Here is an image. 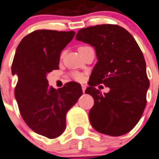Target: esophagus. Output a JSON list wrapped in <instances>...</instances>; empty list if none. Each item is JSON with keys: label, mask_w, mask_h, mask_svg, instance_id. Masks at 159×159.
Segmentation results:
<instances>
[{"label": "esophagus", "mask_w": 159, "mask_h": 159, "mask_svg": "<svg viewBox=\"0 0 159 159\" xmlns=\"http://www.w3.org/2000/svg\"><path fill=\"white\" fill-rule=\"evenodd\" d=\"M85 89H86V86L84 85H82V91H83V92H84V93H85Z\"/></svg>", "instance_id": "obj_1"}]
</instances>
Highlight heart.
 <instances>
[{
    "label": "heart",
    "instance_id": "1",
    "mask_svg": "<svg viewBox=\"0 0 159 159\" xmlns=\"http://www.w3.org/2000/svg\"><path fill=\"white\" fill-rule=\"evenodd\" d=\"M84 47H85V46H82L80 48H84ZM70 76L72 77V79H74V80H76V81L81 82L84 80V74L80 73V72H78V71H73V72H71Z\"/></svg>",
    "mask_w": 159,
    "mask_h": 159
}]
</instances>
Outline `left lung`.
Wrapping results in <instances>:
<instances>
[{"instance_id": "obj_1", "label": "left lung", "mask_w": 159, "mask_h": 159, "mask_svg": "<svg viewBox=\"0 0 159 159\" xmlns=\"http://www.w3.org/2000/svg\"><path fill=\"white\" fill-rule=\"evenodd\" d=\"M76 39L93 46L98 57L85 92L94 99L91 124L103 134L123 135L135 127L146 105L150 82L142 51L134 37L116 25L83 28ZM99 84L110 92L102 94L95 88Z\"/></svg>"}]
</instances>
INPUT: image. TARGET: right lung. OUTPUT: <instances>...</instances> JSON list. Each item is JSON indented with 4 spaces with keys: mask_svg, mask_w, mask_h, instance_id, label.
<instances>
[{
    "mask_svg": "<svg viewBox=\"0 0 159 159\" xmlns=\"http://www.w3.org/2000/svg\"><path fill=\"white\" fill-rule=\"evenodd\" d=\"M74 35L73 31H32L17 47L12 64V74L18 75L14 95L21 116L31 130L49 139L65 131L67 111L83 93L77 82L56 90L46 79L59 68L61 52Z\"/></svg>",
    "mask_w": 159,
    "mask_h": 159,
    "instance_id": "1",
    "label": "right lung"
}]
</instances>
